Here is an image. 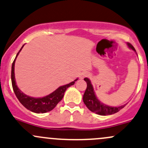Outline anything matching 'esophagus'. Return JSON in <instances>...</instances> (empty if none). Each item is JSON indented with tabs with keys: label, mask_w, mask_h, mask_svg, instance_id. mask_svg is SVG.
<instances>
[{
	"label": "esophagus",
	"mask_w": 148,
	"mask_h": 148,
	"mask_svg": "<svg viewBox=\"0 0 148 148\" xmlns=\"http://www.w3.org/2000/svg\"><path fill=\"white\" fill-rule=\"evenodd\" d=\"M88 76H89V74H88V73H86V72H83V73H82V74H80V79H84V78L88 77Z\"/></svg>",
	"instance_id": "1"
}]
</instances>
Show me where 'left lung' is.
<instances>
[{
  "mask_svg": "<svg viewBox=\"0 0 148 148\" xmlns=\"http://www.w3.org/2000/svg\"><path fill=\"white\" fill-rule=\"evenodd\" d=\"M127 45L130 48H131L136 52L134 47L131 43H127ZM84 81L86 82L87 88L85 92H84V96H83V100H84V103L86 105V106L92 112L99 115H102V116H106V115H110L118 112L120 110H121L126 106V104L119 107H111L101 103L97 98L95 92H94L93 87H92L89 79L85 78Z\"/></svg>",
  "mask_w": 148,
  "mask_h": 148,
  "instance_id": "1",
  "label": "left lung"
}]
</instances>
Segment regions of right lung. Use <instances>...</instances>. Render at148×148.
I'll return each mask as SVG.
<instances>
[{
    "label": "right lung",
    "mask_w": 148,
    "mask_h": 148,
    "mask_svg": "<svg viewBox=\"0 0 148 148\" xmlns=\"http://www.w3.org/2000/svg\"><path fill=\"white\" fill-rule=\"evenodd\" d=\"M24 47V45L21 48V49L18 52V53L16 56L15 59L14 60L12 64V71H11V80H12V88L14 92V94L17 96V99L20 103L25 107L27 110L33 112L35 113H45L51 111L53 110L58 103L62 99L64 96V92L66 89L71 86L74 85L76 81L78 80V79L74 80V82L69 83V84H66L64 86H60L58 89H56L55 91H53L52 93L46 96L43 97V98H33V97L28 96L25 95L23 92L21 91L17 87L16 84L15 78H14V63H15V60L17 58V56Z\"/></svg>",
    "instance_id": "1"
}]
</instances>
